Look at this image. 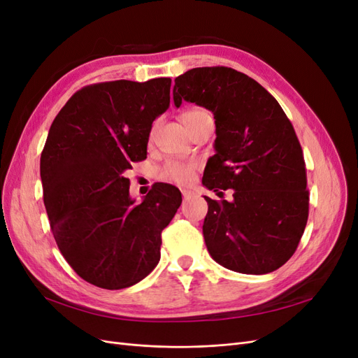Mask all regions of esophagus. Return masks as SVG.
I'll use <instances>...</instances> for the list:
<instances>
[{"label": "esophagus", "instance_id": "obj_1", "mask_svg": "<svg viewBox=\"0 0 358 358\" xmlns=\"http://www.w3.org/2000/svg\"><path fill=\"white\" fill-rule=\"evenodd\" d=\"M182 196H183V199L187 200V199L191 196V192H189V191H187V189H183V191H182Z\"/></svg>", "mask_w": 358, "mask_h": 358}]
</instances>
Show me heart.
Returning <instances> with one entry per match:
<instances>
[{
	"label": "heart",
	"instance_id": "1",
	"mask_svg": "<svg viewBox=\"0 0 358 358\" xmlns=\"http://www.w3.org/2000/svg\"><path fill=\"white\" fill-rule=\"evenodd\" d=\"M204 110L200 109H194L187 112L185 115L182 116L183 119V124L189 122L194 116H197L200 113H203ZM155 128V127H154ZM154 128L150 129V136L154 134ZM197 169V162H183V161H167L164 166L161 167L159 170V178L162 180H167V182H175V183H188L191 182L192 176H194V171Z\"/></svg>",
	"mask_w": 358,
	"mask_h": 358
}]
</instances>
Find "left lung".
<instances>
[{
	"mask_svg": "<svg viewBox=\"0 0 358 358\" xmlns=\"http://www.w3.org/2000/svg\"><path fill=\"white\" fill-rule=\"evenodd\" d=\"M173 100L210 110L216 154L203 185L233 200L209 204L203 224L208 251L233 272L264 275L296 252L309 215L306 164L294 128L262 85L229 67H199L175 79Z\"/></svg>",
	"mask_w": 358,
	"mask_h": 358,
	"instance_id": "8db88e82",
	"label": "left lung"
}]
</instances>
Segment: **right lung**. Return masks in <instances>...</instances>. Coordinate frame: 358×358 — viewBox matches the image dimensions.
Instances as JSON below:
<instances>
[{"instance_id": "1", "label": "right lung", "mask_w": 358, "mask_h": 358, "mask_svg": "<svg viewBox=\"0 0 358 358\" xmlns=\"http://www.w3.org/2000/svg\"><path fill=\"white\" fill-rule=\"evenodd\" d=\"M170 85V78L88 85L50 125L40 158L50 230L71 268L95 287L122 289L152 272L161 233L182 203L179 189L158 183L136 204L124 176L146 158Z\"/></svg>"}]
</instances>
